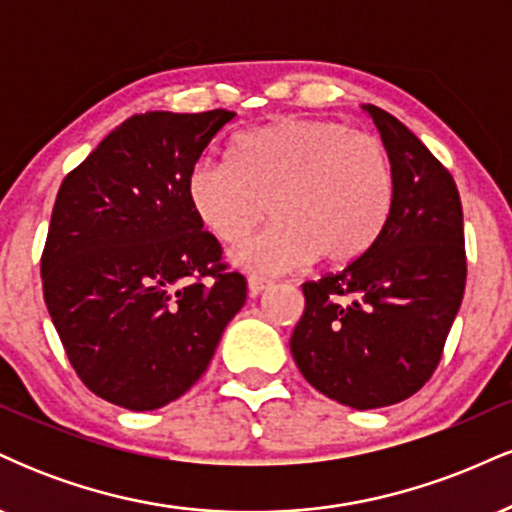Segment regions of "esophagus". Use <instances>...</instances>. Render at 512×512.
<instances>
[{
  "label": "esophagus",
  "instance_id": "obj_1",
  "mask_svg": "<svg viewBox=\"0 0 512 512\" xmlns=\"http://www.w3.org/2000/svg\"><path fill=\"white\" fill-rule=\"evenodd\" d=\"M269 286H272V281H269L267 276H257V274H250V276H248L250 296H260V293L267 291Z\"/></svg>",
  "mask_w": 512,
  "mask_h": 512
}]
</instances>
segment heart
Returning <instances> with one entry per match:
<instances>
[{
    "label": "heart",
    "instance_id": "obj_1",
    "mask_svg": "<svg viewBox=\"0 0 512 512\" xmlns=\"http://www.w3.org/2000/svg\"><path fill=\"white\" fill-rule=\"evenodd\" d=\"M197 219L221 243H238L264 211V231L233 250L252 272H289L317 255L356 260L383 231L395 173L383 142L337 120L286 117L243 134L233 163L202 158L187 175Z\"/></svg>",
    "mask_w": 512,
    "mask_h": 512
}]
</instances>
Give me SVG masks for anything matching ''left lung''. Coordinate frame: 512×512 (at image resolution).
<instances>
[{
    "label": "left lung",
    "instance_id": "8db88e82",
    "mask_svg": "<svg viewBox=\"0 0 512 512\" xmlns=\"http://www.w3.org/2000/svg\"><path fill=\"white\" fill-rule=\"evenodd\" d=\"M363 108L392 161L395 199L361 257L305 281L291 354L317 392L380 409L419 392L438 368L464 296L467 255L450 170L395 115Z\"/></svg>",
    "mask_w": 512,
    "mask_h": 512
}]
</instances>
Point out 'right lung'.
<instances>
[{
  "mask_svg": "<svg viewBox=\"0 0 512 512\" xmlns=\"http://www.w3.org/2000/svg\"><path fill=\"white\" fill-rule=\"evenodd\" d=\"M236 113L134 115L62 180L40 257L43 296L88 390L132 411L185 395L248 281L223 262L187 175Z\"/></svg>",
  "mask_w": 512,
  "mask_h": 512,
  "instance_id": "right-lung-1",
  "label": "right lung"
}]
</instances>
